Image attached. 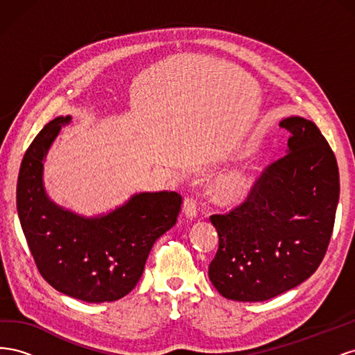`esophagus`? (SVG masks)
Returning a JSON list of instances; mask_svg holds the SVG:
<instances>
[{
  "label": "esophagus",
  "instance_id": "34e87169",
  "mask_svg": "<svg viewBox=\"0 0 355 355\" xmlns=\"http://www.w3.org/2000/svg\"><path fill=\"white\" fill-rule=\"evenodd\" d=\"M182 211H184L188 219H194L197 216V202L192 197L185 198L184 204H182Z\"/></svg>",
  "mask_w": 355,
  "mask_h": 355
}]
</instances>
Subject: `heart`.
Here are the masks:
<instances>
[{"label":"heart","instance_id":"obj_1","mask_svg":"<svg viewBox=\"0 0 355 355\" xmlns=\"http://www.w3.org/2000/svg\"><path fill=\"white\" fill-rule=\"evenodd\" d=\"M253 185L250 166H237L220 175L213 185V197L220 204H237L249 194Z\"/></svg>","mask_w":355,"mask_h":355}]
</instances>
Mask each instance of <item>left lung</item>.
Listing matches in <instances>:
<instances>
[{"label": "left lung", "instance_id": "1", "mask_svg": "<svg viewBox=\"0 0 355 355\" xmlns=\"http://www.w3.org/2000/svg\"><path fill=\"white\" fill-rule=\"evenodd\" d=\"M280 125L287 151L228 214H213L219 249L209 266L218 292L262 302L313 275L326 254L339 201L336 157L318 127L302 116Z\"/></svg>", "mask_w": 355, "mask_h": 355}]
</instances>
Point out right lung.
Instances as JSON below:
<instances>
[{"label": "right lung", "mask_w": 355, "mask_h": 355, "mask_svg": "<svg viewBox=\"0 0 355 355\" xmlns=\"http://www.w3.org/2000/svg\"><path fill=\"white\" fill-rule=\"evenodd\" d=\"M71 115L44 125L29 145L17 178V214L38 271L58 292L89 304L112 302L141 280L154 243L178 220L175 191L141 192L114 210L83 216L46 192L44 161Z\"/></svg>", "instance_id": "right-lung-1"}]
</instances>
